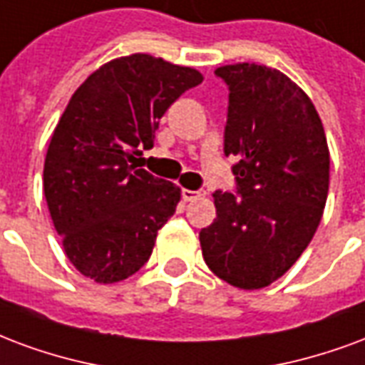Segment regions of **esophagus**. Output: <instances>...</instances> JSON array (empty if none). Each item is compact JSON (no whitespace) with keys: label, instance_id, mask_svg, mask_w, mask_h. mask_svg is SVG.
I'll return each mask as SVG.
<instances>
[{"label":"esophagus","instance_id":"34e87169","mask_svg":"<svg viewBox=\"0 0 365 365\" xmlns=\"http://www.w3.org/2000/svg\"><path fill=\"white\" fill-rule=\"evenodd\" d=\"M203 191H191V190H182V199L183 201H195L199 197H203Z\"/></svg>","mask_w":365,"mask_h":365}]
</instances>
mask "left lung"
<instances>
[{"label":"left lung","mask_w":365,"mask_h":365,"mask_svg":"<svg viewBox=\"0 0 365 365\" xmlns=\"http://www.w3.org/2000/svg\"><path fill=\"white\" fill-rule=\"evenodd\" d=\"M215 75L230 91L224 155L236 156V193H212L217 218L199 242L218 279L257 290L312 242L329 193V148L312 100L284 73L236 63Z\"/></svg>","instance_id":"8db88e82"}]
</instances>
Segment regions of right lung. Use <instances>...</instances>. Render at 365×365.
<instances>
[{"mask_svg":"<svg viewBox=\"0 0 365 365\" xmlns=\"http://www.w3.org/2000/svg\"><path fill=\"white\" fill-rule=\"evenodd\" d=\"M203 81L147 53L110 61L75 91L44 162V195L81 274L112 284L139 271L180 187L139 168L166 110Z\"/></svg>","mask_w":365,"mask_h":365,"instance_id":"right-lung-1","label":"right lung"}]
</instances>
